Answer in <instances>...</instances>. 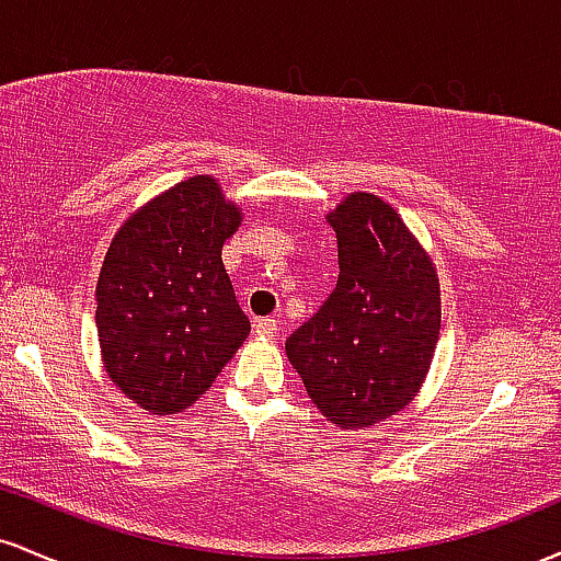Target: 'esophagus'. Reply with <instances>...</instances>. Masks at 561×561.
I'll use <instances>...</instances> for the list:
<instances>
[{
	"mask_svg": "<svg viewBox=\"0 0 561 561\" xmlns=\"http://www.w3.org/2000/svg\"><path fill=\"white\" fill-rule=\"evenodd\" d=\"M253 332L259 334V337H268V340L276 337V319H268V317L259 319L253 324Z\"/></svg>",
	"mask_w": 561,
	"mask_h": 561,
	"instance_id": "1",
	"label": "esophagus"
}]
</instances>
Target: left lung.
Segmentation results:
<instances>
[{"label":"left lung","mask_w":561,"mask_h":561,"mask_svg":"<svg viewBox=\"0 0 561 561\" xmlns=\"http://www.w3.org/2000/svg\"><path fill=\"white\" fill-rule=\"evenodd\" d=\"M327 221L337 234V287L285 351L321 414L364 430L420 392L440 337V282L382 197L351 192Z\"/></svg>","instance_id":"left-lung-1"}]
</instances>
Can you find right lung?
I'll return each instance as SVG.
<instances>
[{
    "label": "right lung",
    "instance_id": "1",
    "mask_svg": "<svg viewBox=\"0 0 561 561\" xmlns=\"http://www.w3.org/2000/svg\"><path fill=\"white\" fill-rule=\"evenodd\" d=\"M240 224L242 208L199 173L115 231L96 279V337L107 377L150 414L195 403L250 334L221 261Z\"/></svg>",
    "mask_w": 561,
    "mask_h": 561
}]
</instances>
